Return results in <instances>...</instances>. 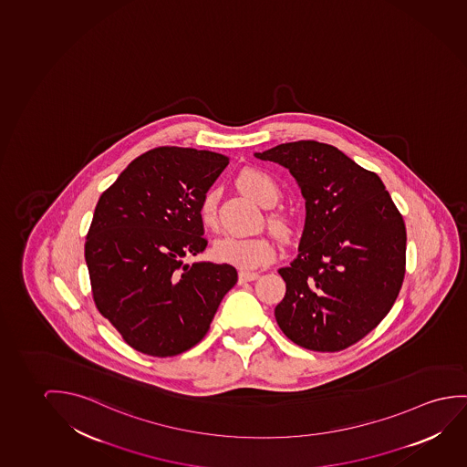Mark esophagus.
<instances>
[{"instance_id":"1","label":"esophagus","mask_w":467,"mask_h":467,"mask_svg":"<svg viewBox=\"0 0 467 467\" xmlns=\"http://www.w3.org/2000/svg\"><path fill=\"white\" fill-rule=\"evenodd\" d=\"M258 279V273L254 271H241L239 273V283H249V281H255Z\"/></svg>"}]
</instances>
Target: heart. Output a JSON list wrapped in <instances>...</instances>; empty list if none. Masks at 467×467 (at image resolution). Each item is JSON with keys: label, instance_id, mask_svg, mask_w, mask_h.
<instances>
[{"label": "heart", "instance_id": "heart-1", "mask_svg": "<svg viewBox=\"0 0 467 467\" xmlns=\"http://www.w3.org/2000/svg\"><path fill=\"white\" fill-rule=\"evenodd\" d=\"M239 188L262 205L276 202L279 188L276 182L268 173L260 170H245L237 180ZM216 201L218 192L209 190L203 194L199 203V218L205 226L215 223ZM212 255L222 264L233 265L241 270H254L270 264L276 255V247L266 237H241L226 234L218 237Z\"/></svg>", "mask_w": 467, "mask_h": 467}]
</instances>
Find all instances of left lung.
I'll use <instances>...</instances> for the list:
<instances>
[{
  "label": "left lung",
  "mask_w": 467,
  "mask_h": 467,
  "mask_svg": "<svg viewBox=\"0 0 467 467\" xmlns=\"http://www.w3.org/2000/svg\"><path fill=\"white\" fill-rule=\"evenodd\" d=\"M255 157L291 171L306 210L298 255L277 271L285 283L277 325L308 350H344L371 332L399 296L403 216L380 178L334 146L285 142Z\"/></svg>",
  "instance_id": "left-lung-1"
}]
</instances>
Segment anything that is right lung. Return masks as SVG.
Returning <instances> with one entry per match:
<instances>
[{
    "label": "right lung",
    "instance_id": "1",
    "mask_svg": "<svg viewBox=\"0 0 467 467\" xmlns=\"http://www.w3.org/2000/svg\"><path fill=\"white\" fill-rule=\"evenodd\" d=\"M228 162L212 150L152 149L98 201L85 243L93 298L138 352L190 350L237 283L231 265L184 262L207 247L199 203Z\"/></svg>",
    "mask_w": 467,
    "mask_h": 467
}]
</instances>
